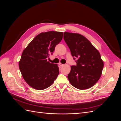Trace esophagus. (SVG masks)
Listing matches in <instances>:
<instances>
[{
	"label": "esophagus",
	"instance_id": "esophagus-1",
	"mask_svg": "<svg viewBox=\"0 0 121 121\" xmlns=\"http://www.w3.org/2000/svg\"><path fill=\"white\" fill-rule=\"evenodd\" d=\"M59 65H60L61 67H63V66H64V64H62L61 63H59Z\"/></svg>",
	"mask_w": 121,
	"mask_h": 121
}]
</instances>
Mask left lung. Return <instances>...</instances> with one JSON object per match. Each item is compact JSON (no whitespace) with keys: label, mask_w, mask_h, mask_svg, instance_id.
I'll list each match as a JSON object with an SVG mask.
<instances>
[{"label":"left lung","mask_w":121,"mask_h":121,"mask_svg":"<svg viewBox=\"0 0 121 121\" xmlns=\"http://www.w3.org/2000/svg\"><path fill=\"white\" fill-rule=\"evenodd\" d=\"M64 39L77 63L71 66L68 75L69 82L81 90L92 87L99 79L104 68L99 52L82 35L65 32ZM76 58L77 60H75Z\"/></svg>","instance_id":"left-lung-1"}]
</instances>
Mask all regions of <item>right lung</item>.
<instances>
[{
	"instance_id": "1",
	"label": "right lung",
	"mask_w": 121,
	"mask_h": 121,
	"mask_svg": "<svg viewBox=\"0 0 121 121\" xmlns=\"http://www.w3.org/2000/svg\"><path fill=\"white\" fill-rule=\"evenodd\" d=\"M63 36L61 32L41 33L24 50L19 69L25 81L31 87L40 90L45 89L56 79L60 72L58 65L47 61V58L53 54Z\"/></svg>"
}]
</instances>
